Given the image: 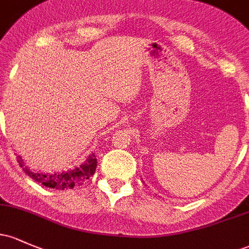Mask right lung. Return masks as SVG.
I'll return each instance as SVG.
<instances>
[{
    "mask_svg": "<svg viewBox=\"0 0 249 249\" xmlns=\"http://www.w3.org/2000/svg\"><path fill=\"white\" fill-rule=\"evenodd\" d=\"M18 165L22 168V170L28 175L34 181L41 183L45 187L53 188V189L59 190H67L72 189L76 185H81L83 183L89 179L95 173V168H97V158L92 154L87 158L86 162L81 164L78 168L72 169V170L65 171V173H55V174H39L33 173L29 170L27 166H24L22 160L18 158Z\"/></svg>",
    "mask_w": 249,
    "mask_h": 249,
    "instance_id": "1",
    "label": "right lung"
}]
</instances>
